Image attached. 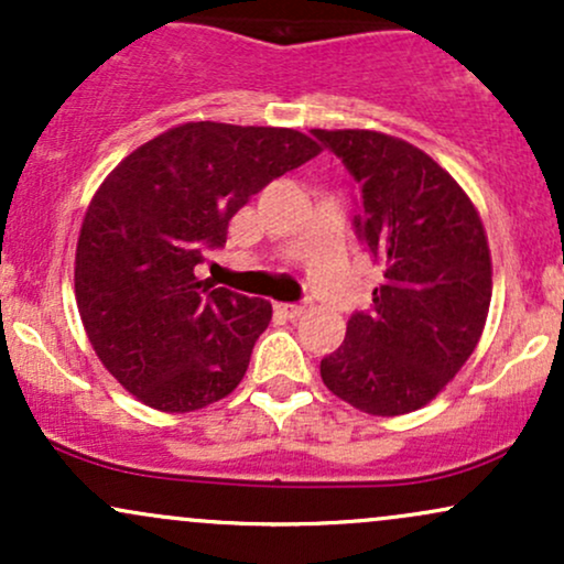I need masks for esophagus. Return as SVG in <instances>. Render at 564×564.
I'll list each match as a JSON object with an SVG mask.
<instances>
[{
    "mask_svg": "<svg viewBox=\"0 0 564 564\" xmlns=\"http://www.w3.org/2000/svg\"><path fill=\"white\" fill-rule=\"evenodd\" d=\"M275 310L283 315V318L294 321V318H302L307 307H304V304H275Z\"/></svg>",
    "mask_w": 564,
    "mask_h": 564,
    "instance_id": "obj_1",
    "label": "esophagus"
}]
</instances>
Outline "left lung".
Returning a JSON list of instances; mask_svg holds the SVG:
<instances>
[{
	"mask_svg": "<svg viewBox=\"0 0 564 564\" xmlns=\"http://www.w3.org/2000/svg\"><path fill=\"white\" fill-rule=\"evenodd\" d=\"M360 185L358 238L384 268L373 307L321 360L323 384L371 416L435 400L480 341L494 291L488 236L462 185L411 142L313 129Z\"/></svg>",
	"mask_w": 564,
	"mask_h": 564,
	"instance_id": "left-lung-1",
	"label": "left lung"
}]
</instances>
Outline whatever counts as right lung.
I'll return each instance as SVG.
<instances>
[{
	"mask_svg": "<svg viewBox=\"0 0 564 564\" xmlns=\"http://www.w3.org/2000/svg\"><path fill=\"white\" fill-rule=\"evenodd\" d=\"M318 153L296 129L187 121L97 187L76 243V304L100 364L140 403L187 413L241 384L273 307L198 281L196 264L246 200Z\"/></svg>",
	"mask_w": 564,
	"mask_h": 564,
	"instance_id": "add662e5",
	"label": "right lung"
}]
</instances>
